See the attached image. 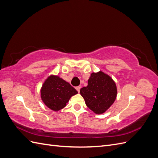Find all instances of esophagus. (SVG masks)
<instances>
[{"label":"esophagus","instance_id":"1","mask_svg":"<svg viewBox=\"0 0 158 158\" xmlns=\"http://www.w3.org/2000/svg\"><path fill=\"white\" fill-rule=\"evenodd\" d=\"M76 90L78 91V92H80V86H77V87H76Z\"/></svg>","mask_w":158,"mask_h":158}]
</instances>
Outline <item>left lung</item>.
<instances>
[{
    "label": "left lung",
    "instance_id": "8db88e82",
    "mask_svg": "<svg viewBox=\"0 0 158 158\" xmlns=\"http://www.w3.org/2000/svg\"><path fill=\"white\" fill-rule=\"evenodd\" d=\"M80 93L88 107L95 113L102 114L114 103L117 90L113 79L100 71L91 74L88 85L81 88Z\"/></svg>",
    "mask_w": 158,
    "mask_h": 158
}]
</instances>
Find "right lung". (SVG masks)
I'll return each mask as SVG.
<instances>
[{
  "mask_svg": "<svg viewBox=\"0 0 158 158\" xmlns=\"http://www.w3.org/2000/svg\"><path fill=\"white\" fill-rule=\"evenodd\" d=\"M78 92L58 76L51 75L45 81L41 89V97L45 106L57 111L64 108L70 98Z\"/></svg>",
  "mask_w": 158,
  "mask_h": 158,
  "instance_id": "obj_1",
  "label": "right lung"
}]
</instances>
